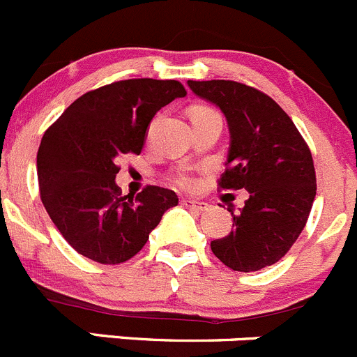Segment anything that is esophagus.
I'll return each instance as SVG.
<instances>
[{
	"instance_id": "esophagus-1",
	"label": "esophagus",
	"mask_w": 357,
	"mask_h": 357,
	"mask_svg": "<svg viewBox=\"0 0 357 357\" xmlns=\"http://www.w3.org/2000/svg\"><path fill=\"white\" fill-rule=\"evenodd\" d=\"M180 204L185 208H189V210H194V211H204L208 210V203H204V201H196V199H182L180 201Z\"/></svg>"
}]
</instances>
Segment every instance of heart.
I'll list each match as a JSON object with an SVG mask.
<instances>
[{
	"mask_svg": "<svg viewBox=\"0 0 357 357\" xmlns=\"http://www.w3.org/2000/svg\"><path fill=\"white\" fill-rule=\"evenodd\" d=\"M210 111H213V109L204 107V105H197V107H194L192 111H190V118H194V116L204 114V112H210ZM172 182H174L175 185L178 187V189H183V190L194 189V185H196V178H194L192 175H190L187 170H177V172H175V174L172 175Z\"/></svg>",
	"mask_w": 357,
	"mask_h": 357,
	"instance_id": "b5f03b06",
	"label": "heart"
}]
</instances>
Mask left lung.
Here are the masks:
<instances>
[{"instance_id": "1", "label": "left lung", "mask_w": 357, "mask_h": 357, "mask_svg": "<svg viewBox=\"0 0 357 357\" xmlns=\"http://www.w3.org/2000/svg\"><path fill=\"white\" fill-rule=\"evenodd\" d=\"M213 102L231 132L220 190L246 189L232 231L210 243L229 269L255 273L280 262L303 231L316 197V170L309 146L290 116L264 91L231 79L187 81Z\"/></svg>"}]
</instances>
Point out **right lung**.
<instances>
[{"label":"right lung","instance_id":"right-lung-1","mask_svg":"<svg viewBox=\"0 0 357 357\" xmlns=\"http://www.w3.org/2000/svg\"><path fill=\"white\" fill-rule=\"evenodd\" d=\"M185 93L175 79L114 81L81 95L48 126L36 156L40 196L79 255L104 266L126 262L177 206L174 190L146 185L123 196L114 178L123 156L140 154L154 114Z\"/></svg>","mask_w":357,"mask_h":357}]
</instances>
